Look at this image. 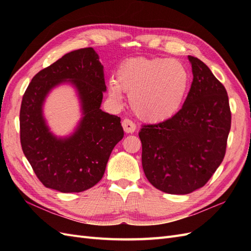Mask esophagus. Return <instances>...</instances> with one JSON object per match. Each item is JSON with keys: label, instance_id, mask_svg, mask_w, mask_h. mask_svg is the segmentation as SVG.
Masks as SVG:
<instances>
[{"label": "esophagus", "instance_id": "obj_1", "mask_svg": "<svg viewBox=\"0 0 251 251\" xmlns=\"http://www.w3.org/2000/svg\"><path fill=\"white\" fill-rule=\"evenodd\" d=\"M123 127H124V131L126 133H131L132 134L136 131V125L130 119H124Z\"/></svg>", "mask_w": 251, "mask_h": 251}]
</instances>
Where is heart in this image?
<instances>
[{"mask_svg": "<svg viewBox=\"0 0 251 251\" xmlns=\"http://www.w3.org/2000/svg\"><path fill=\"white\" fill-rule=\"evenodd\" d=\"M189 83L185 66L177 59L138 57L119 68L117 80L109 82V94L115 101L127 91L134 113L148 123H160L180 109Z\"/></svg>", "mask_w": 251, "mask_h": 251, "instance_id": "b5f03b06", "label": "heart"}]
</instances>
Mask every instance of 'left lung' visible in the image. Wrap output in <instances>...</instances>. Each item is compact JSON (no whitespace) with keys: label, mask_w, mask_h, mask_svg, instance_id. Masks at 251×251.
Instances as JSON below:
<instances>
[{"label":"left lung","mask_w":251,"mask_h":251,"mask_svg":"<svg viewBox=\"0 0 251 251\" xmlns=\"http://www.w3.org/2000/svg\"><path fill=\"white\" fill-rule=\"evenodd\" d=\"M193 82L173 117L143 126L142 168L150 183L172 195L191 194L206 184L222 163L231 113L224 86L199 58L188 55Z\"/></svg>","instance_id":"left-lung-1"}]
</instances>
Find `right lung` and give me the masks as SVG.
Masks as SVG:
<instances>
[{"label": "right lung", "mask_w": 251, "mask_h": 251, "mask_svg": "<svg viewBox=\"0 0 251 251\" xmlns=\"http://www.w3.org/2000/svg\"><path fill=\"white\" fill-rule=\"evenodd\" d=\"M68 83L79 97L82 118L75 131L59 138L43 116L50 91ZM103 66L93 48L67 53L32 78L20 112L21 144L42 183L60 193H80L102 178L114 147L124 138L120 118L100 109Z\"/></svg>", "instance_id": "obj_1"}]
</instances>
